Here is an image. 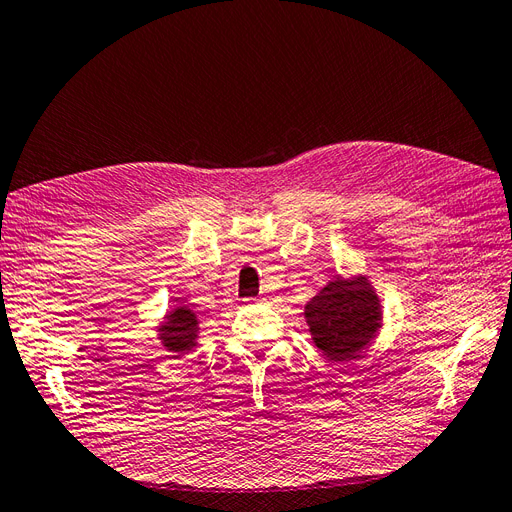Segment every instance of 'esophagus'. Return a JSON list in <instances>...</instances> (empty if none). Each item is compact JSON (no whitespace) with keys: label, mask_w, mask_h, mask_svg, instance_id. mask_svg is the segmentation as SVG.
Returning <instances> with one entry per match:
<instances>
[{"label":"esophagus","mask_w":512,"mask_h":512,"mask_svg":"<svg viewBox=\"0 0 512 512\" xmlns=\"http://www.w3.org/2000/svg\"><path fill=\"white\" fill-rule=\"evenodd\" d=\"M247 303H256V301H267V297L265 299H245Z\"/></svg>","instance_id":"34e87169"}]
</instances>
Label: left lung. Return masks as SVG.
I'll return each instance as SVG.
<instances>
[{
    "label": "left lung",
    "instance_id": "8db88e82",
    "mask_svg": "<svg viewBox=\"0 0 512 512\" xmlns=\"http://www.w3.org/2000/svg\"><path fill=\"white\" fill-rule=\"evenodd\" d=\"M316 346L333 361H346L369 344L380 324V305L365 280L329 282L305 305Z\"/></svg>",
    "mask_w": 512,
    "mask_h": 512
}]
</instances>
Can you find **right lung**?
I'll return each mask as SVG.
<instances>
[{
  "mask_svg": "<svg viewBox=\"0 0 512 512\" xmlns=\"http://www.w3.org/2000/svg\"><path fill=\"white\" fill-rule=\"evenodd\" d=\"M168 322L162 324V333L160 337L164 339V346L175 350V352H183L190 350L194 346V337H196V316L190 312V309L179 307L175 312H170Z\"/></svg>",
  "mask_w": 512,
  "mask_h": 512,
  "instance_id": "right-lung-1",
  "label": "right lung"
}]
</instances>
